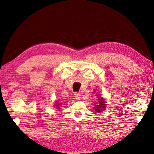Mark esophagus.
Wrapping results in <instances>:
<instances>
[{"label": "esophagus", "mask_w": 154, "mask_h": 154, "mask_svg": "<svg viewBox=\"0 0 154 154\" xmlns=\"http://www.w3.org/2000/svg\"><path fill=\"white\" fill-rule=\"evenodd\" d=\"M74 96H75L76 100H80L81 95H80V94L79 92H76L75 94H74Z\"/></svg>", "instance_id": "obj_1"}]
</instances>
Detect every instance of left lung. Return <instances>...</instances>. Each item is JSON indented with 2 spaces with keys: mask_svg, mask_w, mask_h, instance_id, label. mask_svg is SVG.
Instances as JSON below:
<instances>
[{
  "mask_svg": "<svg viewBox=\"0 0 154 154\" xmlns=\"http://www.w3.org/2000/svg\"><path fill=\"white\" fill-rule=\"evenodd\" d=\"M96 103V105H95L94 106V110L96 112H100L103 111L105 109L106 102L103 97H98V98H97V102Z\"/></svg>",
  "mask_w": 154,
  "mask_h": 154,
  "instance_id": "left-lung-1",
  "label": "left lung"
}]
</instances>
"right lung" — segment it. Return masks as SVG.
<instances>
[{
    "mask_svg": "<svg viewBox=\"0 0 154 154\" xmlns=\"http://www.w3.org/2000/svg\"><path fill=\"white\" fill-rule=\"evenodd\" d=\"M56 102H57V103H56V104H54L55 105V106H56V108H57V109H60V103H57V101H56Z\"/></svg>",
    "mask_w": 154,
    "mask_h": 154,
    "instance_id": "right-lung-1",
    "label": "right lung"
}]
</instances>
